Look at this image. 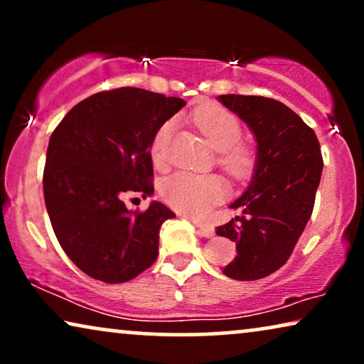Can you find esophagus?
Here are the masks:
<instances>
[{
  "label": "esophagus",
  "instance_id": "1",
  "mask_svg": "<svg viewBox=\"0 0 364 364\" xmlns=\"http://www.w3.org/2000/svg\"><path fill=\"white\" fill-rule=\"evenodd\" d=\"M196 223V227L198 228V233H200V237H205V238H210L213 237V228L208 227V225H203V223H198V222H193Z\"/></svg>",
  "mask_w": 364,
  "mask_h": 364
}]
</instances>
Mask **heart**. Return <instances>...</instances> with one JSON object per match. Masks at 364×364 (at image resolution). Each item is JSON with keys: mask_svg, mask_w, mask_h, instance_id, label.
<instances>
[{"mask_svg": "<svg viewBox=\"0 0 364 364\" xmlns=\"http://www.w3.org/2000/svg\"><path fill=\"white\" fill-rule=\"evenodd\" d=\"M193 122L205 136L208 144L220 152L218 164L228 176L243 178L255 166V152L240 144L243 129L238 119L225 109L208 107L196 112ZM173 122H164L152 139L151 156L157 167L167 164V149ZM161 196L172 208L192 218L210 217L215 205L227 196V187L217 176H198L177 172L161 183Z\"/></svg>", "mask_w": 364, "mask_h": 364, "instance_id": "b5f03b06", "label": "heart"}]
</instances>
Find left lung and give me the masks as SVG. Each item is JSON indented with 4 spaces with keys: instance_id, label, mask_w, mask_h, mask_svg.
Returning <instances> with one entry per match:
<instances>
[{
    "instance_id": "1",
    "label": "left lung",
    "mask_w": 364,
    "mask_h": 364,
    "mask_svg": "<svg viewBox=\"0 0 364 364\" xmlns=\"http://www.w3.org/2000/svg\"><path fill=\"white\" fill-rule=\"evenodd\" d=\"M250 127L257 162L250 186L232 203L242 213L215 228L235 242L237 255L222 268L233 280H260L290 258L310 220L323 157L316 134L283 102L262 96H218Z\"/></svg>"
}]
</instances>
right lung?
<instances>
[{"mask_svg":"<svg viewBox=\"0 0 364 364\" xmlns=\"http://www.w3.org/2000/svg\"><path fill=\"white\" fill-rule=\"evenodd\" d=\"M183 106V99L119 87L76 104L54 129L44 202L59 245L86 275L124 283L156 262L159 230L176 213L161 202L129 210L124 197L154 193L152 139Z\"/></svg>","mask_w":364,"mask_h":364,"instance_id":"add662e5","label":"right lung"}]
</instances>
